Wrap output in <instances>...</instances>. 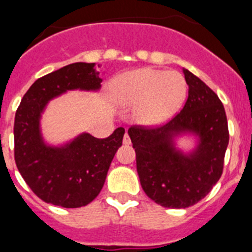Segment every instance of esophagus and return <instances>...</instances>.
I'll list each match as a JSON object with an SVG mask.
<instances>
[{
  "mask_svg": "<svg viewBox=\"0 0 252 252\" xmlns=\"http://www.w3.org/2000/svg\"><path fill=\"white\" fill-rule=\"evenodd\" d=\"M122 142H124V145H127V146L131 144L130 136H128L127 133H126V135H125V136H124V140H122Z\"/></svg>",
  "mask_w": 252,
  "mask_h": 252,
  "instance_id": "esophagus-1",
  "label": "esophagus"
}]
</instances>
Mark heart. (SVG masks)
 I'll list each match as a JSON object with an SVG mask.
<instances>
[{
	"label": "heart",
	"mask_w": 252,
	"mask_h": 252,
	"mask_svg": "<svg viewBox=\"0 0 252 252\" xmlns=\"http://www.w3.org/2000/svg\"><path fill=\"white\" fill-rule=\"evenodd\" d=\"M113 99L135 107V119L145 126H158L174 117L188 94L184 77L178 72L141 68L116 77L111 83Z\"/></svg>",
	"instance_id": "obj_1"
}]
</instances>
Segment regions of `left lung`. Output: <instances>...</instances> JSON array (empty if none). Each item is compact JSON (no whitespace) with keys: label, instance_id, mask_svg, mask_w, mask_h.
Wrapping results in <instances>:
<instances>
[{"label":"left lung","instance_id":"1","mask_svg":"<svg viewBox=\"0 0 252 252\" xmlns=\"http://www.w3.org/2000/svg\"><path fill=\"white\" fill-rule=\"evenodd\" d=\"M188 99L174 119L154 128H128L136 153V168L144 192L168 208H187L203 199L223 170L228 145L224 107L218 95L193 73L183 69ZM183 134L197 137V145L184 153L175 146Z\"/></svg>","mask_w":252,"mask_h":252}]
</instances>
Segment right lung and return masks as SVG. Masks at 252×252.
<instances>
[{
    "mask_svg": "<svg viewBox=\"0 0 252 252\" xmlns=\"http://www.w3.org/2000/svg\"><path fill=\"white\" fill-rule=\"evenodd\" d=\"M102 78L94 63H73L39 78L22 97L15 116V161L31 190L64 208L87 206L101 192L125 128L107 139L83 132L60 146L46 144L40 120L46 104L68 91L97 92Z\"/></svg>",
    "mask_w": 252,
    "mask_h": 252,
    "instance_id": "right-lung-1",
    "label": "right lung"
}]
</instances>
